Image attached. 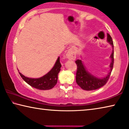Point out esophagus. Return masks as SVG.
Listing matches in <instances>:
<instances>
[{
  "label": "esophagus",
  "mask_w": 129,
  "mask_h": 129,
  "mask_svg": "<svg viewBox=\"0 0 129 129\" xmlns=\"http://www.w3.org/2000/svg\"><path fill=\"white\" fill-rule=\"evenodd\" d=\"M66 56L68 58L69 60H75L76 57L75 52L72 49H69L68 51Z\"/></svg>",
  "instance_id": "34e87169"
}]
</instances>
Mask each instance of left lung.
<instances>
[{"label":"left lung","instance_id":"left-lung-1","mask_svg":"<svg viewBox=\"0 0 129 129\" xmlns=\"http://www.w3.org/2000/svg\"><path fill=\"white\" fill-rule=\"evenodd\" d=\"M107 41L109 44L112 45L113 51L110 56L111 58V62L109 65L110 71L105 77L101 78L95 77L86 69L81 60L78 59L76 61L77 66L76 78V82L78 86L85 90H93L101 88L106 84L110 77L114 64V45L112 38L109 34H107Z\"/></svg>","mask_w":129,"mask_h":129}]
</instances>
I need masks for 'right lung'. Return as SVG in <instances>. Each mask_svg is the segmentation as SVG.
<instances>
[{"instance_id": "1", "label": "right lung", "mask_w": 129, "mask_h": 129, "mask_svg": "<svg viewBox=\"0 0 129 129\" xmlns=\"http://www.w3.org/2000/svg\"><path fill=\"white\" fill-rule=\"evenodd\" d=\"M61 65L58 57L53 68L46 75L40 78H29L19 72L23 79L28 85L39 90H49L52 89L57 82L58 74L61 70Z\"/></svg>"}]
</instances>
